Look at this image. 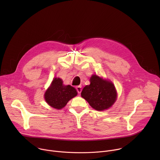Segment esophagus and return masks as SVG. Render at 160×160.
<instances>
[{"instance_id":"1","label":"esophagus","mask_w":160,"mask_h":160,"mask_svg":"<svg viewBox=\"0 0 160 160\" xmlns=\"http://www.w3.org/2000/svg\"><path fill=\"white\" fill-rule=\"evenodd\" d=\"M76 89H77V90L78 93V94H80L81 92H82V86L79 85V86H77V87H76Z\"/></svg>"}]
</instances>
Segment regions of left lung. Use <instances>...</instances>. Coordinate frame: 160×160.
<instances>
[{"mask_svg": "<svg viewBox=\"0 0 160 160\" xmlns=\"http://www.w3.org/2000/svg\"><path fill=\"white\" fill-rule=\"evenodd\" d=\"M90 82V84L83 88L81 96L96 110L103 111L111 107L117 98L113 83L96 75H92Z\"/></svg>", "mask_w": 160, "mask_h": 160, "instance_id": "obj_1", "label": "left lung"}]
</instances>
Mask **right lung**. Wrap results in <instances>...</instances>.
<instances>
[{"instance_id":"right-lung-1","label":"right lung","mask_w":160,"mask_h":160,"mask_svg":"<svg viewBox=\"0 0 160 160\" xmlns=\"http://www.w3.org/2000/svg\"><path fill=\"white\" fill-rule=\"evenodd\" d=\"M62 79L54 78L51 85L45 91L44 98L51 107L61 109L68 102L77 95V90L72 86L64 85Z\"/></svg>"}]
</instances>
